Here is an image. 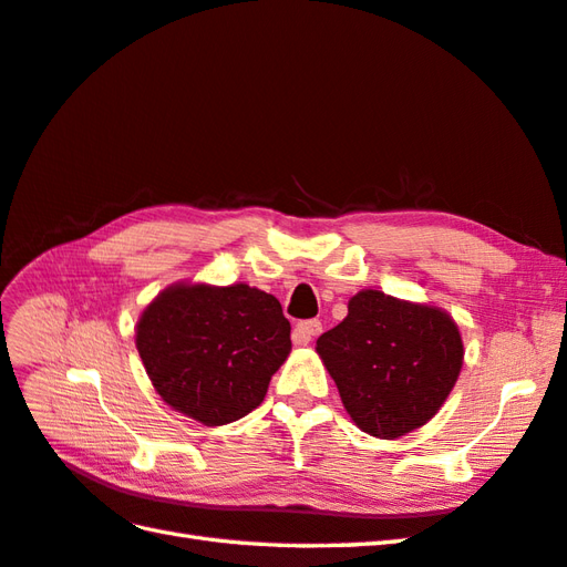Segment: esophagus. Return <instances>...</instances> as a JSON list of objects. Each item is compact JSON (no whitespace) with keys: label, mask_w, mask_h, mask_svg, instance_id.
I'll return each mask as SVG.
<instances>
[{"label":"esophagus","mask_w":567,"mask_h":567,"mask_svg":"<svg viewBox=\"0 0 567 567\" xmlns=\"http://www.w3.org/2000/svg\"><path fill=\"white\" fill-rule=\"evenodd\" d=\"M322 331V322L320 320H306V322H298L296 329H293V343H298V347H306V343H310L317 334Z\"/></svg>","instance_id":"34e87169"}]
</instances>
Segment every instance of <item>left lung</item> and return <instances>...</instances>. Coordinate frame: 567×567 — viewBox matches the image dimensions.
Returning <instances> with one entry per match:
<instances>
[{
    "mask_svg": "<svg viewBox=\"0 0 567 567\" xmlns=\"http://www.w3.org/2000/svg\"><path fill=\"white\" fill-rule=\"evenodd\" d=\"M317 353L353 423L384 440L431 421L464 361L447 312L370 288L349 300L347 320L317 339Z\"/></svg>",
    "mask_w": 567,
    "mask_h": 567,
    "instance_id": "8db88e82",
    "label": "left lung"
}]
</instances>
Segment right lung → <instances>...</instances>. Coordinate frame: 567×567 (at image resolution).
<instances>
[{
  "label": "right lung",
  "mask_w": 567,
  "mask_h": 567,
  "mask_svg": "<svg viewBox=\"0 0 567 567\" xmlns=\"http://www.w3.org/2000/svg\"><path fill=\"white\" fill-rule=\"evenodd\" d=\"M136 349L165 404L204 425L247 416L291 351L281 302L247 284H177L136 324Z\"/></svg>",
  "instance_id": "obj_1"
}]
</instances>
